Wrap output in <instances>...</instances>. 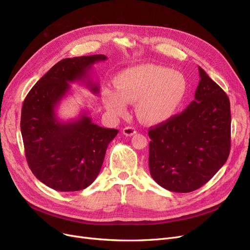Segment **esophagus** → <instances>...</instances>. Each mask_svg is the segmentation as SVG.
<instances>
[{
	"label": "esophagus",
	"instance_id": "esophagus-1",
	"mask_svg": "<svg viewBox=\"0 0 250 250\" xmlns=\"http://www.w3.org/2000/svg\"><path fill=\"white\" fill-rule=\"evenodd\" d=\"M136 133V130L134 127H131V126H127L123 129V134L126 135V136H132Z\"/></svg>",
	"mask_w": 250,
	"mask_h": 250
}]
</instances>
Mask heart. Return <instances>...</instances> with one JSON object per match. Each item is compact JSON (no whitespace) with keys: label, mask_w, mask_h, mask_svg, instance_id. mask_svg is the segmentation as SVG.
Here are the masks:
<instances>
[{"label":"heart","mask_w":250,"mask_h":250,"mask_svg":"<svg viewBox=\"0 0 250 250\" xmlns=\"http://www.w3.org/2000/svg\"><path fill=\"white\" fill-rule=\"evenodd\" d=\"M114 84L117 91L104 89L103 102L115 117L128 113L127 104L136 103V114L147 124H159L174 116L188 90L185 76L175 69L156 64H141L119 73Z\"/></svg>","instance_id":"obj_1"}]
</instances>
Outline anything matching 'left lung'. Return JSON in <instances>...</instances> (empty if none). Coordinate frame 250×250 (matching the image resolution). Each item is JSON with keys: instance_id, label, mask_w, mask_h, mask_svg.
I'll return each instance as SVG.
<instances>
[{"instance_id": "obj_1", "label": "left lung", "mask_w": 250, "mask_h": 250, "mask_svg": "<svg viewBox=\"0 0 250 250\" xmlns=\"http://www.w3.org/2000/svg\"><path fill=\"white\" fill-rule=\"evenodd\" d=\"M195 101L183 113L148 129V167L168 191L204 186L226 163L231 148V108L223 89L199 66Z\"/></svg>"}]
</instances>
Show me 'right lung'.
Listing matches in <instances>:
<instances>
[{"label": "right lung", "instance_id": "1", "mask_svg": "<svg viewBox=\"0 0 250 250\" xmlns=\"http://www.w3.org/2000/svg\"><path fill=\"white\" fill-rule=\"evenodd\" d=\"M105 55L64 58L39 80L26 95L21 129L27 164L40 182L55 191L76 192L90 186L104 163L108 144L117 129L94 124L86 112L62 122L55 109L71 89L81 81L92 93L99 92L89 72Z\"/></svg>", "mask_w": 250, "mask_h": 250}]
</instances>
